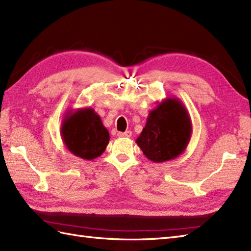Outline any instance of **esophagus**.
<instances>
[{
  "label": "esophagus",
  "instance_id": "obj_1",
  "mask_svg": "<svg viewBox=\"0 0 251 251\" xmlns=\"http://www.w3.org/2000/svg\"><path fill=\"white\" fill-rule=\"evenodd\" d=\"M131 135H132V132H131L130 130H127V131H125V132H119V133H118V136H119L120 138H130Z\"/></svg>",
  "mask_w": 251,
  "mask_h": 251
}]
</instances>
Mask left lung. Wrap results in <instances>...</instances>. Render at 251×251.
<instances>
[{
  "mask_svg": "<svg viewBox=\"0 0 251 251\" xmlns=\"http://www.w3.org/2000/svg\"><path fill=\"white\" fill-rule=\"evenodd\" d=\"M191 132L187 109L178 98L168 97L149 113L136 143L151 161L165 162L183 154Z\"/></svg>",
  "mask_w": 251,
  "mask_h": 251,
  "instance_id": "8db88e82",
  "label": "left lung"
}]
</instances>
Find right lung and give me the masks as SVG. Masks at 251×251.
<instances>
[{"instance_id":"right-lung-1","label":"right lung","mask_w":251,"mask_h":251,"mask_svg":"<svg viewBox=\"0 0 251 251\" xmlns=\"http://www.w3.org/2000/svg\"><path fill=\"white\" fill-rule=\"evenodd\" d=\"M62 140L75 156L93 160L100 156L109 143V131L94 109L68 110L61 127Z\"/></svg>"}]
</instances>
